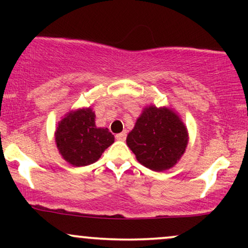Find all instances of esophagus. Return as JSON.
<instances>
[{
	"label": "esophagus",
	"instance_id": "1",
	"mask_svg": "<svg viewBox=\"0 0 248 248\" xmlns=\"http://www.w3.org/2000/svg\"><path fill=\"white\" fill-rule=\"evenodd\" d=\"M126 136H127V132L126 130H124V132L122 133H120V134H116V140H119V141H124L126 140Z\"/></svg>",
	"mask_w": 248,
	"mask_h": 248
}]
</instances>
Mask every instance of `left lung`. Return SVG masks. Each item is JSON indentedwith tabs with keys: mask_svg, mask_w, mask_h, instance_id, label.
<instances>
[{
	"mask_svg": "<svg viewBox=\"0 0 248 248\" xmlns=\"http://www.w3.org/2000/svg\"><path fill=\"white\" fill-rule=\"evenodd\" d=\"M126 141L142 166L163 171L182 157L189 135L186 124L172 109L150 105L143 108Z\"/></svg>",
	"mask_w": 248,
	"mask_h": 248,
	"instance_id": "8db88e82",
	"label": "left lung"
}]
</instances>
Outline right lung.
Returning <instances> with one entry per match:
<instances>
[{
  "mask_svg": "<svg viewBox=\"0 0 248 248\" xmlns=\"http://www.w3.org/2000/svg\"><path fill=\"white\" fill-rule=\"evenodd\" d=\"M59 154L75 167L94 163L102 153L114 142V135L108 128L95 126L92 108L71 110L59 121L55 133Z\"/></svg>",
  "mask_w": 248,
  "mask_h": 248,
  "instance_id": "right-lung-1",
  "label": "right lung"
}]
</instances>
